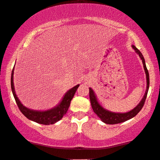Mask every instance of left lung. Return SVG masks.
I'll use <instances>...</instances> for the list:
<instances>
[{"instance_id": "8db88e82", "label": "left lung", "mask_w": 160, "mask_h": 160, "mask_svg": "<svg viewBox=\"0 0 160 160\" xmlns=\"http://www.w3.org/2000/svg\"><path fill=\"white\" fill-rule=\"evenodd\" d=\"M132 48L135 50V52L139 55L140 59L142 60V64H143L144 71L146 76V92H145L144 96L142 98L141 101L140 102V103L135 108H133L130 111L127 112H115L110 111V110L105 109V108L102 107L101 104L98 101L97 97L95 94L94 91L92 90V88H89V97H90L91 105L93 112L97 115L99 118H100L102 122L107 123V124H116V123L124 122V121L132 118L133 117H135L140 111V110L143 107L145 101H146L147 93H148V88H149V74H148V69L146 68V62H145V59L143 56H142V53L140 52V51L135 46L132 45Z\"/></svg>"}]
</instances>
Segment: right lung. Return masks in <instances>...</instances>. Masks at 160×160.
I'll use <instances>...</instances> for the list:
<instances>
[{
  "label": "right lung",
  "mask_w": 160,
  "mask_h": 160,
  "mask_svg": "<svg viewBox=\"0 0 160 160\" xmlns=\"http://www.w3.org/2000/svg\"><path fill=\"white\" fill-rule=\"evenodd\" d=\"M14 67L12 69V76H11V87H12V93H13L14 99H15L17 105H18L20 111L22 112V113L29 120L41 123V124H53V123L60 121L63 118V116L67 113L72 98H73L74 93H75L77 89L78 88L80 85H77L73 88L69 89L67 92H66L61 101L54 108L47 110H31L23 105L21 103L20 99H18V97H17L14 86Z\"/></svg>",
  "instance_id": "obj_1"
}]
</instances>
